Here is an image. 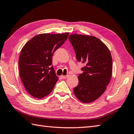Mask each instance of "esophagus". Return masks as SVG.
Segmentation results:
<instances>
[{
	"label": "esophagus",
	"mask_w": 134,
	"mask_h": 134,
	"mask_svg": "<svg viewBox=\"0 0 134 134\" xmlns=\"http://www.w3.org/2000/svg\"><path fill=\"white\" fill-rule=\"evenodd\" d=\"M68 77H69V75H62L61 77L63 78V79H65V78H67Z\"/></svg>",
	"instance_id": "obj_1"
}]
</instances>
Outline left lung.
<instances>
[{
    "label": "left lung",
    "mask_w": 134,
    "mask_h": 134,
    "mask_svg": "<svg viewBox=\"0 0 134 134\" xmlns=\"http://www.w3.org/2000/svg\"><path fill=\"white\" fill-rule=\"evenodd\" d=\"M76 58L84 63L83 72L78 75L74 93L83 103H91L106 91L112 74V57L104 43L95 36L71 34L69 37Z\"/></svg>",
    "instance_id": "8db88e82"
}]
</instances>
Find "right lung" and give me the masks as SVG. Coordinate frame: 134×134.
<instances>
[{
  "label": "right lung",
  "instance_id": "1",
  "mask_svg": "<svg viewBox=\"0 0 134 134\" xmlns=\"http://www.w3.org/2000/svg\"><path fill=\"white\" fill-rule=\"evenodd\" d=\"M63 34H42L34 36L21 51L18 69L26 91L41 99L53 90L58 80L52 65V57L69 36Z\"/></svg>",
  "mask_w": 134,
  "mask_h": 134
}]
</instances>
